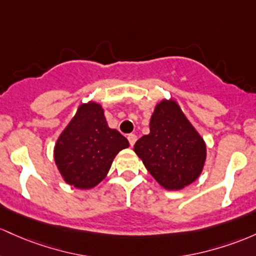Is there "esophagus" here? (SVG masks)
I'll return each mask as SVG.
<instances>
[{"label": "esophagus", "mask_w": 256, "mask_h": 256, "mask_svg": "<svg viewBox=\"0 0 256 256\" xmlns=\"http://www.w3.org/2000/svg\"><path fill=\"white\" fill-rule=\"evenodd\" d=\"M127 138H128L129 144H130V146H134V144H136V140H138V138H136V134H129Z\"/></svg>", "instance_id": "34e87169"}]
</instances>
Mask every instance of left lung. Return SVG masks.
Instances as JSON below:
<instances>
[{
	"instance_id": "1",
	"label": "left lung",
	"mask_w": 256,
	"mask_h": 256,
	"mask_svg": "<svg viewBox=\"0 0 256 256\" xmlns=\"http://www.w3.org/2000/svg\"><path fill=\"white\" fill-rule=\"evenodd\" d=\"M134 151L152 176L166 190H180L202 173L206 144L175 102H162L150 120V134Z\"/></svg>"
}]
</instances>
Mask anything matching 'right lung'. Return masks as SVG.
Listing matches in <instances>:
<instances>
[{
  "label": "right lung",
  "instance_id": "right-lung-1",
  "mask_svg": "<svg viewBox=\"0 0 256 256\" xmlns=\"http://www.w3.org/2000/svg\"><path fill=\"white\" fill-rule=\"evenodd\" d=\"M128 146L118 130L108 128L102 106L88 102L80 106L59 136L54 158L68 185L92 188L106 176L116 154Z\"/></svg>",
  "mask_w": 256,
  "mask_h": 256
}]
</instances>
